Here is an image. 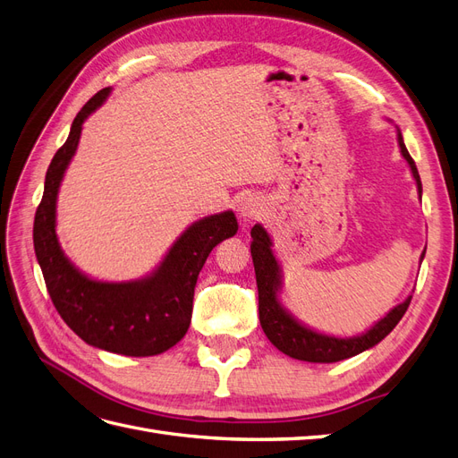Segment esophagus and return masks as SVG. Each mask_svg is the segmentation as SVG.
<instances>
[{"label": "esophagus", "instance_id": "esophagus-1", "mask_svg": "<svg viewBox=\"0 0 458 458\" xmlns=\"http://www.w3.org/2000/svg\"><path fill=\"white\" fill-rule=\"evenodd\" d=\"M263 212V204L256 197H244L239 202V214L244 219H258Z\"/></svg>", "mask_w": 458, "mask_h": 458}]
</instances>
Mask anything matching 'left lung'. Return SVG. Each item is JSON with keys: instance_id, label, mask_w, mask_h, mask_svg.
Wrapping results in <instances>:
<instances>
[{"instance_id": "obj_1", "label": "left lung", "mask_w": 458, "mask_h": 458, "mask_svg": "<svg viewBox=\"0 0 458 458\" xmlns=\"http://www.w3.org/2000/svg\"><path fill=\"white\" fill-rule=\"evenodd\" d=\"M397 141L401 147V155H403V158L411 165V172H412L414 182H417L419 192H422L417 164H414V160L411 158L409 150L403 143V137H401V131H397ZM250 234H252L250 250H252V261L256 269L258 298H259V306H258L259 323L269 342L276 350H281L288 357H294V359H300V361H310V363H336V361H342V359L353 357L357 353L372 348V345H377L380 340H384L387 335H390L409 308L412 296H409L403 303L395 306L382 318V321H378L361 336L335 338V336L318 335V332L294 321V317H290L283 310L279 298H276V293L281 290V273H279V263H276L271 250V241H269L267 231L261 225H254Z\"/></svg>"}]
</instances>
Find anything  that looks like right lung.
Returning a JSON list of instances; mask_svg holds the SVG:
<instances>
[{"label":"right lung","instance_id":"right-lung-1","mask_svg":"<svg viewBox=\"0 0 458 458\" xmlns=\"http://www.w3.org/2000/svg\"><path fill=\"white\" fill-rule=\"evenodd\" d=\"M108 93L110 88H105L81 106L66 143L55 152L34 217V250L55 310L81 340L120 355H158L185 336L204 261L239 225L233 212L197 221L175 241L160 267L141 281H91L66 259L55 233L59 185L76 152L81 123Z\"/></svg>","mask_w":458,"mask_h":458}]
</instances>
